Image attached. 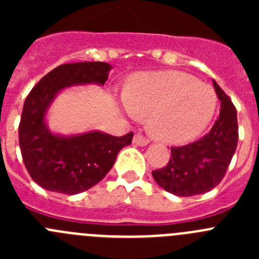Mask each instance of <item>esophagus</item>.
Returning <instances> with one entry per match:
<instances>
[{
	"label": "esophagus",
	"instance_id": "1",
	"mask_svg": "<svg viewBox=\"0 0 259 259\" xmlns=\"http://www.w3.org/2000/svg\"><path fill=\"white\" fill-rule=\"evenodd\" d=\"M134 144L137 146H146L148 144H149V140H148V139H145L143 135L137 134L134 136Z\"/></svg>",
	"mask_w": 259,
	"mask_h": 259
}]
</instances>
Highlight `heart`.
<instances>
[{
	"label": "heart",
	"instance_id": "obj_1",
	"mask_svg": "<svg viewBox=\"0 0 259 259\" xmlns=\"http://www.w3.org/2000/svg\"><path fill=\"white\" fill-rule=\"evenodd\" d=\"M123 98L128 115H149L153 136L168 144L196 139L212 119L218 102L211 87L180 71L136 75Z\"/></svg>",
	"mask_w": 259,
	"mask_h": 259
}]
</instances>
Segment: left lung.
Here are the masks:
<instances>
[{
    "label": "left lung",
    "instance_id": "8db88e82",
    "mask_svg": "<svg viewBox=\"0 0 259 259\" xmlns=\"http://www.w3.org/2000/svg\"><path fill=\"white\" fill-rule=\"evenodd\" d=\"M221 101V113L206 136L184 146L171 148L168 163L152 171L155 183L180 197H191L211 191L223 179L239 141L236 109L212 80Z\"/></svg>",
    "mask_w": 259,
    "mask_h": 259
}]
</instances>
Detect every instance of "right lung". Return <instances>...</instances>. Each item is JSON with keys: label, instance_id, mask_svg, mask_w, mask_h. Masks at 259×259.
Returning <instances> with one entry per match:
<instances>
[{"label": "right lung", "instance_id": "1", "mask_svg": "<svg viewBox=\"0 0 259 259\" xmlns=\"http://www.w3.org/2000/svg\"><path fill=\"white\" fill-rule=\"evenodd\" d=\"M111 65L105 62L65 63L36 84L27 96L19 124L23 161L33 182L48 191L76 194L101 182L134 134L122 137L91 130L62 135L48 127V111L59 93L76 85L104 87Z\"/></svg>", "mask_w": 259, "mask_h": 259}]
</instances>
